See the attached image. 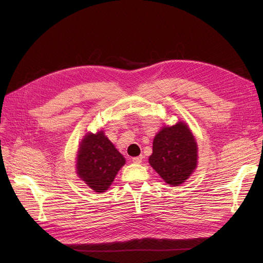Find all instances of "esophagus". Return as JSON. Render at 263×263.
I'll use <instances>...</instances> for the list:
<instances>
[{"mask_svg":"<svg viewBox=\"0 0 263 263\" xmlns=\"http://www.w3.org/2000/svg\"><path fill=\"white\" fill-rule=\"evenodd\" d=\"M132 161H133L134 163H141V161H142V156L134 157V158L132 159Z\"/></svg>","mask_w":263,"mask_h":263,"instance_id":"esophagus-1","label":"esophagus"}]
</instances>
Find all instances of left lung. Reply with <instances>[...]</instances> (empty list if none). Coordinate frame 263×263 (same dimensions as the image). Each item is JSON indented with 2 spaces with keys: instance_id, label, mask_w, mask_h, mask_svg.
<instances>
[{
  "instance_id": "1",
  "label": "left lung",
  "mask_w": 263,
  "mask_h": 263,
  "mask_svg": "<svg viewBox=\"0 0 263 263\" xmlns=\"http://www.w3.org/2000/svg\"><path fill=\"white\" fill-rule=\"evenodd\" d=\"M197 162V145L184 123L163 127L154 139L149 163L168 184L178 186L192 174Z\"/></svg>"
}]
</instances>
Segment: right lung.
Instances as JSON below:
<instances>
[{"instance_id":"1","label":"right lung","mask_w":263,"mask_h":263,"mask_svg":"<svg viewBox=\"0 0 263 263\" xmlns=\"http://www.w3.org/2000/svg\"><path fill=\"white\" fill-rule=\"evenodd\" d=\"M125 158L118 153L102 130L87 134L79 150L77 171L95 192H104L112 184Z\"/></svg>"}]
</instances>
